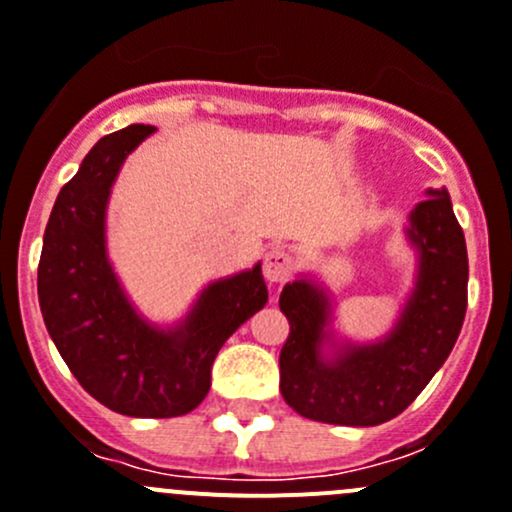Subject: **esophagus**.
<instances>
[{
  "mask_svg": "<svg viewBox=\"0 0 512 512\" xmlns=\"http://www.w3.org/2000/svg\"><path fill=\"white\" fill-rule=\"evenodd\" d=\"M292 270H295V260H292L290 252L285 247H272L265 255V265H262V275L270 285H282L292 277Z\"/></svg>",
  "mask_w": 512,
  "mask_h": 512,
  "instance_id": "obj_1",
  "label": "esophagus"
}]
</instances>
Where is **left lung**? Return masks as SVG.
Masks as SVG:
<instances>
[{"label": "left lung", "instance_id": "left-lung-1", "mask_svg": "<svg viewBox=\"0 0 512 512\" xmlns=\"http://www.w3.org/2000/svg\"><path fill=\"white\" fill-rule=\"evenodd\" d=\"M408 232L420 250L418 287L380 345L347 347L335 362H322L325 292L305 280L282 290L290 335L280 350V393L302 418L355 428L388 423L448 360L468 307V250L448 192L430 190L410 215Z\"/></svg>", "mask_w": 512, "mask_h": 512}]
</instances>
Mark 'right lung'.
I'll return each instance as SVG.
<instances>
[{
  "label": "right lung",
  "instance_id": "add662e5",
  "mask_svg": "<svg viewBox=\"0 0 512 512\" xmlns=\"http://www.w3.org/2000/svg\"><path fill=\"white\" fill-rule=\"evenodd\" d=\"M152 132L150 124H130L102 137L59 190L37 292L49 337L94 400L130 418H180L210 393L217 352L265 307L267 287L260 265L215 282L170 332L135 315L104 255V207L124 157Z\"/></svg>",
  "mask_w": 512,
  "mask_h": 512
}]
</instances>
